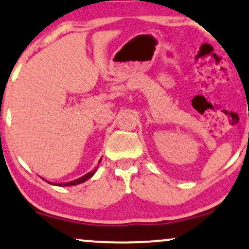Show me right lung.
<instances>
[{"instance_id": "obj_1", "label": "right lung", "mask_w": 249, "mask_h": 249, "mask_svg": "<svg viewBox=\"0 0 249 249\" xmlns=\"http://www.w3.org/2000/svg\"><path fill=\"white\" fill-rule=\"evenodd\" d=\"M100 162H101V160H100ZM96 170H97V169H94V170H92V172L87 173L86 175L81 176L80 178L74 179V181H71V182H65V183H54V182H49V181H46V179H45V181L49 182L50 184H53V185H59V187H71V185H77V184H80V183H83V182H86L87 179H89V178H91L92 175H94V174L96 173Z\"/></svg>"}]
</instances>
